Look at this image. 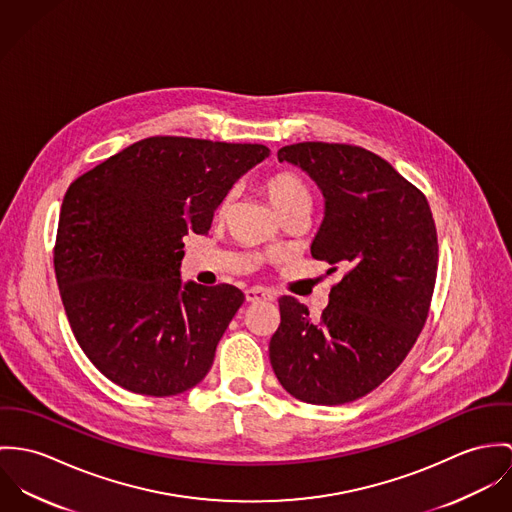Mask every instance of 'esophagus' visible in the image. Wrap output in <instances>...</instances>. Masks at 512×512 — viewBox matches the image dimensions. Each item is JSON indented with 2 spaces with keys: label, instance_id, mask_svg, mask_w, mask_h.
<instances>
[{
  "label": "esophagus",
  "instance_id": "34e87169",
  "mask_svg": "<svg viewBox=\"0 0 512 512\" xmlns=\"http://www.w3.org/2000/svg\"><path fill=\"white\" fill-rule=\"evenodd\" d=\"M247 302H261V300H273L275 294L263 286H251L245 290Z\"/></svg>",
  "mask_w": 512,
  "mask_h": 512
}]
</instances>
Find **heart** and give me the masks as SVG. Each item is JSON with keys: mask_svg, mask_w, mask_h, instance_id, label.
I'll use <instances>...</instances> for the list:
<instances>
[{"mask_svg": "<svg viewBox=\"0 0 512 512\" xmlns=\"http://www.w3.org/2000/svg\"><path fill=\"white\" fill-rule=\"evenodd\" d=\"M265 192L271 200V204L286 214L296 208H310L312 206V194L308 184L300 174L292 171H279L271 174L265 180ZM231 204V194H228L220 204V214H224Z\"/></svg>", "mask_w": 512, "mask_h": 512, "instance_id": "b5f03b06", "label": "heart"}]
</instances>
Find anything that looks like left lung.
Segmentation results:
<instances>
[{
  "label": "left lung",
  "mask_w": 512,
  "mask_h": 512,
  "mask_svg": "<svg viewBox=\"0 0 512 512\" xmlns=\"http://www.w3.org/2000/svg\"><path fill=\"white\" fill-rule=\"evenodd\" d=\"M279 161L306 172L324 196L312 257L340 269L322 318L281 296L269 357L286 393L345 404L377 389L428 318L438 235L426 196L379 155L341 143L286 145Z\"/></svg>",
  "instance_id": "8db88e82"
}]
</instances>
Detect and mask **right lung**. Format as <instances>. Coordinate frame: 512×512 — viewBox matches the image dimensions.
Returning <instances> with one entry per match:
<instances>
[{
	"mask_svg": "<svg viewBox=\"0 0 512 512\" xmlns=\"http://www.w3.org/2000/svg\"><path fill=\"white\" fill-rule=\"evenodd\" d=\"M265 145L149 137L76 178L62 200L55 273L88 359L149 397L196 387L245 296L182 283V237L208 233L231 186Z\"/></svg>",
	"mask_w": 512,
	"mask_h": 512,
	"instance_id": "1",
	"label": "right lung"
}]
</instances>
